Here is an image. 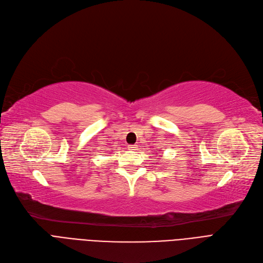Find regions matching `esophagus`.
Segmentation results:
<instances>
[{"instance_id":"esophagus-1","label":"esophagus","mask_w":263,"mask_h":263,"mask_svg":"<svg viewBox=\"0 0 263 263\" xmlns=\"http://www.w3.org/2000/svg\"><path fill=\"white\" fill-rule=\"evenodd\" d=\"M128 148L130 149V151H135V149L137 148V145H135V144H133V145H129V146H128Z\"/></svg>"}]
</instances>
